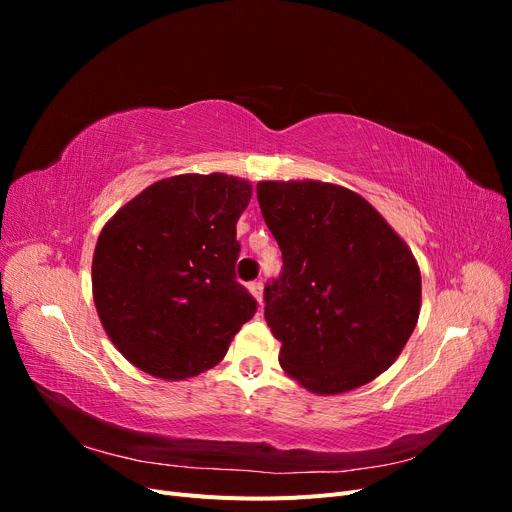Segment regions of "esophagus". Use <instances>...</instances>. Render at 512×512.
I'll use <instances>...</instances> for the list:
<instances>
[{"label":"esophagus","instance_id":"obj_1","mask_svg":"<svg viewBox=\"0 0 512 512\" xmlns=\"http://www.w3.org/2000/svg\"><path fill=\"white\" fill-rule=\"evenodd\" d=\"M247 288H250V292L254 294V299L262 305V282H260V280L250 282V286H247Z\"/></svg>","mask_w":512,"mask_h":512}]
</instances>
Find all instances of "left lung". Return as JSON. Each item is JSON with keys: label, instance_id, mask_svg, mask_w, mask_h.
Returning a JSON list of instances; mask_svg holds the SVG:
<instances>
[{"label": "left lung", "instance_id": "8db88e82", "mask_svg": "<svg viewBox=\"0 0 512 512\" xmlns=\"http://www.w3.org/2000/svg\"><path fill=\"white\" fill-rule=\"evenodd\" d=\"M258 205L282 250L265 286L280 365L307 391H352L389 369L421 312V271L365 198L320 181H260Z\"/></svg>", "mask_w": 512, "mask_h": 512}]
</instances>
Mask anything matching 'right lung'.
<instances>
[{
    "mask_svg": "<svg viewBox=\"0 0 512 512\" xmlns=\"http://www.w3.org/2000/svg\"><path fill=\"white\" fill-rule=\"evenodd\" d=\"M247 181L177 175L149 185L108 222L91 284L104 331L138 369L164 380L218 365L230 339L256 314L237 282V220Z\"/></svg>",
    "mask_w": 512,
    "mask_h": 512,
    "instance_id": "obj_1",
    "label": "right lung"
}]
</instances>
